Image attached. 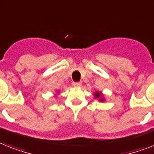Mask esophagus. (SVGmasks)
Wrapping results in <instances>:
<instances>
[{
  "label": "esophagus",
  "mask_w": 154,
  "mask_h": 154,
  "mask_svg": "<svg viewBox=\"0 0 154 154\" xmlns=\"http://www.w3.org/2000/svg\"><path fill=\"white\" fill-rule=\"evenodd\" d=\"M81 86V82H73V86L75 87H79Z\"/></svg>",
  "instance_id": "obj_1"
}]
</instances>
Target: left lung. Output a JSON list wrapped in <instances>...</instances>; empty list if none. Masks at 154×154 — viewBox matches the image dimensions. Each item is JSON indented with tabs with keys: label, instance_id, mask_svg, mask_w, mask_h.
<instances>
[{
	"label": "left lung",
	"instance_id": "1",
	"mask_svg": "<svg viewBox=\"0 0 154 154\" xmlns=\"http://www.w3.org/2000/svg\"><path fill=\"white\" fill-rule=\"evenodd\" d=\"M94 98L97 99V101H100V102H105V95L103 94L101 91H95L94 94Z\"/></svg>",
	"mask_w": 154,
	"mask_h": 154
}]
</instances>
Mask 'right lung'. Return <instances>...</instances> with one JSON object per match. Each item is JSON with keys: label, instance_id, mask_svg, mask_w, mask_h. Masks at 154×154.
Returning a JSON list of instances; mask_svg holds the SVG:
<instances>
[{"label": "right lung", "instance_id": "obj_1", "mask_svg": "<svg viewBox=\"0 0 154 154\" xmlns=\"http://www.w3.org/2000/svg\"><path fill=\"white\" fill-rule=\"evenodd\" d=\"M57 94H59V91H56V94H54V96H55V97H57Z\"/></svg>", "mask_w": 154, "mask_h": 154}]
</instances>
